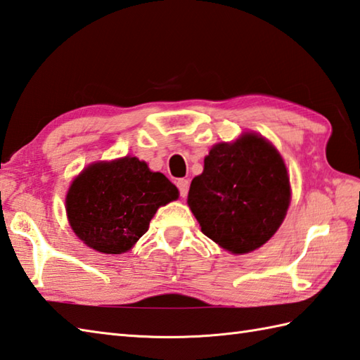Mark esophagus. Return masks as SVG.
Segmentation results:
<instances>
[{
  "label": "esophagus",
  "mask_w": 360,
  "mask_h": 360,
  "mask_svg": "<svg viewBox=\"0 0 360 360\" xmlns=\"http://www.w3.org/2000/svg\"><path fill=\"white\" fill-rule=\"evenodd\" d=\"M177 188L180 191V195L185 199V197L188 195V189H189V181L186 179H180L177 180Z\"/></svg>",
  "instance_id": "esophagus-1"
}]
</instances>
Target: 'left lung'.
I'll list each match as a JSON object with an SVG mask.
<instances>
[{
    "instance_id": "8db88e82",
    "label": "left lung",
    "mask_w": 360,
    "mask_h": 360,
    "mask_svg": "<svg viewBox=\"0 0 360 360\" xmlns=\"http://www.w3.org/2000/svg\"><path fill=\"white\" fill-rule=\"evenodd\" d=\"M289 203L290 183L280 152L248 131L233 143L212 146L188 194L205 236L234 255L266 244Z\"/></svg>"
}]
</instances>
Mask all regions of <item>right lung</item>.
Listing matches in <instances>:
<instances>
[{
  "instance_id": "add662e5",
  "label": "right lung",
  "mask_w": 360,
  "mask_h": 360,
  "mask_svg": "<svg viewBox=\"0 0 360 360\" xmlns=\"http://www.w3.org/2000/svg\"><path fill=\"white\" fill-rule=\"evenodd\" d=\"M179 189L144 161L124 157L93 163L72 180L65 208L72 231L93 250L121 255L148 231L163 205Z\"/></svg>"
}]
</instances>
